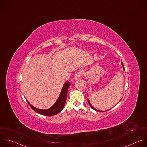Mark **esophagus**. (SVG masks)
Here are the masks:
<instances>
[{
  "label": "esophagus",
  "instance_id": "1",
  "mask_svg": "<svg viewBox=\"0 0 147 147\" xmlns=\"http://www.w3.org/2000/svg\"><path fill=\"white\" fill-rule=\"evenodd\" d=\"M81 76V71L77 72V73L75 74V76H74V80H78V79L80 78Z\"/></svg>",
  "mask_w": 147,
  "mask_h": 147
}]
</instances>
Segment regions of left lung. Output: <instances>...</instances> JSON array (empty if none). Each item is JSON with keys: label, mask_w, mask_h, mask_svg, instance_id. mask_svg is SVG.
I'll use <instances>...</instances> for the list:
<instances>
[{"label": "left lung", "mask_w": 147, "mask_h": 147, "mask_svg": "<svg viewBox=\"0 0 147 147\" xmlns=\"http://www.w3.org/2000/svg\"><path fill=\"white\" fill-rule=\"evenodd\" d=\"M121 64H122V66H123V70H125V68H124V66H123V63H122V62H121ZM121 100H122V99H121V100H120V101H121ZM120 101H119V102H120ZM88 103L89 104V105H90V107H91L92 109H93V110H94L95 111H100V112H102H102H103V111H107V110L102 111V110H97V109H94V107H93L92 106V105L90 104V102H89V99H88ZM119 102H118V103H119Z\"/></svg>", "instance_id": "left-lung-1"}]
</instances>
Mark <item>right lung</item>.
Instances as JSON below:
<instances>
[{
	"instance_id": "right-lung-1",
	"label": "right lung",
	"mask_w": 147,
	"mask_h": 147,
	"mask_svg": "<svg viewBox=\"0 0 147 147\" xmlns=\"http://www.w3.org/2000/svg\"><path fill=\"white\" fill-rule=\"evenodd\" d=\"M70 83L69 82H66L62 87V89L61 90V93L58 97L57 100L55 102V103L49 109H37L33 106H32L30 103L26 100L28 104L30 106V107L35 111L36 113L46 116H52L55 115L57 114H58L59 112H61L62 109H63L66 101V97L67 94V91L69 86H70Z\"/></svg>"
}]
</instances>
